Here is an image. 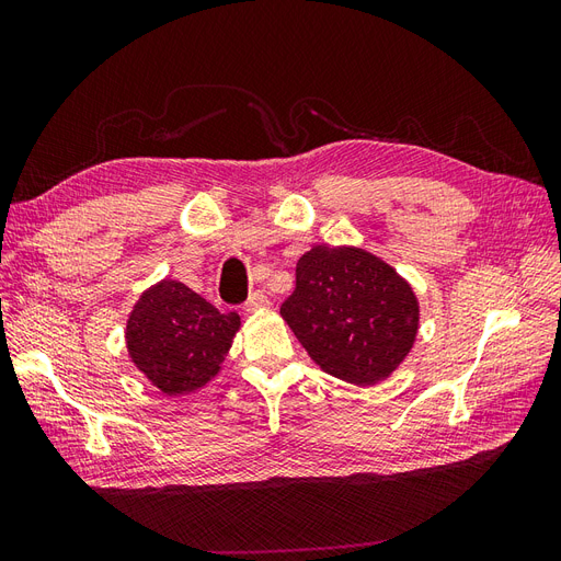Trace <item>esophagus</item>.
<instances>
[{
  "label": "esophagus",
  "mask_w": 561,
  "mask_h": 561,
  "mask_svg": "<svg viewBox=\"0 0 561 561\" xmlns=\"http://www.w3.org/2000/svg\"><path fill=\"white\" fill-rule=\"evenodd\" d=\"M264 307H268V297H266L262 290H254V293L245 299V304H243L245 311H257V309H264Z\"/></svg>",
  "instance_id": "34e87169"
}]
</instances>
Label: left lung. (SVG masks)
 <instances>
[{
  "mask_svg": "<svg viewBox=\"0 0 561 561\" xmlns=\"http://www.w3.org/2000/svg\"><path fill=\"white\" fill-rule=\"evenodd\" d=\"M280 313L328 375L358 386L386 379L419 330V304L393 268L355 248L316 245L297 262Z\"/></svg>",
  "mask_w": 561,
  "mask_h": 561,
  "instance_id": "obj_1",
  "label": "left lung"
}]
</instances>
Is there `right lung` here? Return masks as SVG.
I'll return each mask as SVG.
<instances>
[{"label":"right lung","mask_w":561,"mask_h":561,"mask_svg":"<svg viewBox=\"0 0 561 561\" xmlns=\"http://www.w3.org/2000/svg\"><path fill=\"white\" fill-rule=\"evenodd\" d=\"M239 325V313L217 311L186 285L163 280L135 304L126 339L147 379L178 396L217 375Z\"/></svg>","instance_id":"add662e5"}]
</instances>
